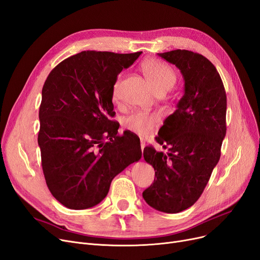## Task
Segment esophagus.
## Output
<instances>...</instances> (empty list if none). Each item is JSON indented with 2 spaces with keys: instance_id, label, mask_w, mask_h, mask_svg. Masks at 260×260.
Masks as SVG:
<instances>
[{
  "instance_id": "1",
  "label": "esophagus",
  "mask_w": 260,
  "mask_h": 260,
  "mask_svg": "<svg viewBox=\"0 0 260 260\" xmlns=\"http://www.w3.org/2000/svg\"><path fill=\"white\" fill-rule=\"evenodd\" d=\"M140 145H141V150L143 151V149L145 148V140L143 138L140 139Z\"/></svg>"
}]
</instances>
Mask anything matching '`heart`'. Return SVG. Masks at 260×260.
Returning a JSON list of instances; mask_svg holds the SVG:
<instances>
[{
  "label": "heart",
  "instance_id": "heart-1",
  "mask_svg": "<svg viewBox=\"0 0 260 260\" xmlns=\"http://www.w3.org/2000/svg\"><path fill=\"white\" fill-rule=\"evenodd\" d=\"M141 69L150 83L155 92H167L172 89L176 84V73L170 66L157 60L148 59L141 64ZM121 82V75L118 77L114 85V95L117 96ZM159 123V117L148 112L137 111L134 112L124 120V126L128 131L139 135V136H148Z\"/></svg>",
  "mask_w": 260,
  "mask_h": 260
}]
</instances>
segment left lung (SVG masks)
Segmentation results:
<instances>
[{
	"instance_id": "left-lung-1",
	"label": "left lung",
	"mask_w": 260,
	"mask_h": 260,
	"mask_svg": "<svg viewBox=\"0 0 260 260\" xmlns=\"http://www.w3.org/2000/svg\"><path fill=\"white\" fill-rule=\"evenodd\" d=\"M157 55L178 68L185 87L176 110L156 137L168 153L152 146L143 150L156 179L142 197L156 210L176 213L199 200L220 159L226 134V93L216 67L203 55L187 50Z\"/></svg>"
}]
</instances>
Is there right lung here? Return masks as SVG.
Instances as JSON below:
<instances>
[{
    "label": "right lung",
    "instance_id": "obj_1",
    "mask_svg": "<svg viewBox=\"0 0 260 260\" xmlns=\"http://www.w3.org/2000/svg\"><path fill=\"white\" fill-rule=\"evenodd\" d=\"M142 52L84 51L62 60L42 88L38 144L53 197L70 209H87L107 196L111 180L141 158L140 140L118 135L110 120L118 74Z\"/></svg>",
    "mask_w": 260,
    "mask_h": 260
}]
</instances>
